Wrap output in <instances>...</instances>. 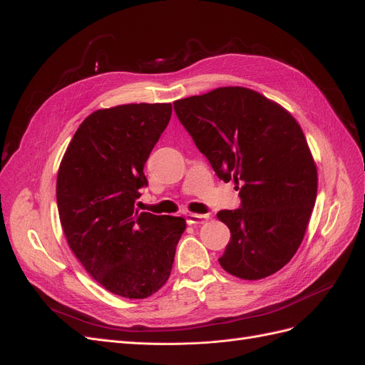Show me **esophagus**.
Here are the masks:
<instances>
[{
    "instance_id": "esophagus-1",
    "label": "esophagus",
    "mask_w": 365,
    "mask_h": 365,
    "mask_svg": "<svg viewBox=\"0 0 365 365\" xmlns=\"http://www.w3.org/2000/svg\"><path fill=\"white\" fill-rule=\"evenodd\" d=\"M185 219H187V224H190V225L202 224L208 219V215H193V213H190V215H187Z\"/></svg>"
}]
</instances>
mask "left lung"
<instances>
[{
    "label": "left lung",
    "mask_w": 365,
    "mask_h": 365,
    "mask_svg": "<svg viewBox=\"0 0 365 365\" xmlns=\"http://www.w3.org/2000/svg\"><path fill=\"white\" fill-rule=\"evenodd\" d=\"M173 108L217 178L239 189L240 207L217 213L231 233L220 267L244 280L277 272L300 247L317 200V165L300 125L242 86L181 98Z\"/></svg>",
    "instance_id": "1"
}]
</instances>
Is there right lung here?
I'll return each mask as SVG.
<instances>
[{"mask_svg":"<svg viewBox=\"0 0 365 365\" xmlns=\"http://www.w3.org/2000/svg\"><path fill=\"white\" fill-rule=\"evenodd\" d=\"M170 103L120 105L88 115L62 158L56 200L74 256L105 289L146 298L168 282L185 220L135 210L143 172Z\"/></svg>","mask_w":365,"mask_h":365,"instance_id":"obj_1","label":"right lung"}]
</instances>
